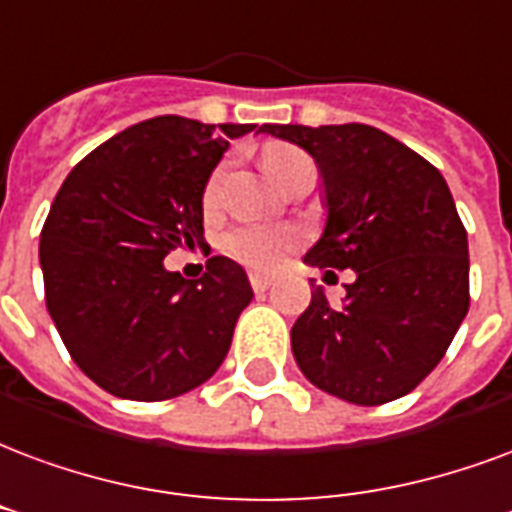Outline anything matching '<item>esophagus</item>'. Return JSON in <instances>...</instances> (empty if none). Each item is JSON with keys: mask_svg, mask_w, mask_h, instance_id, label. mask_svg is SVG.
<instances>
[{"mask_svg": "<svg viewBox=\"0 0 512 512\" xmlns=\"http://www.w3.org/2000/svg\"><path fill=\"white\" fill-rule=\"evenodd\" d=\"M271 282H274V279L266 274H249V285H252V290H255V293H263V290H268V287H271Z\"/></svg>", "mask_w": 512, "mask_h": 512, "instance_id": "34e87169", "label": "esophagus"}]
</instances>
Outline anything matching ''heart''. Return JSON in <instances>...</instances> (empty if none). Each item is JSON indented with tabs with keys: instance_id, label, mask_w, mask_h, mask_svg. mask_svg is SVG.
<instances>
[{
	"instance_id": "1",
	"label": "heart",
	"mask_w": 512,
	"mask_h": 512,
	"mask_svg": "<svg viewBox=\"0 0 512 512\" xmlns=\"http://www.w3.org/2000/svg\"><path fill=\"white\" fill-rule=\"evenodd\" d=\"M304 162H309L304 151L285 146V143H271L263 151V165H266L268 176L276 184H285L290 179V173L295 168H301ZM222 181H225V165H219L211 179L206 181L203 189V206L211 211L217 208L219 192H222ZM301 244V233L293 227H266V225H244L230 230L222 238V252L227 257H233L241 266L252 268V271H274L290 249Z\"/></svg>"
}]
</instances>
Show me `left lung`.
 I'll list each match as a JSON object with an SVG mask.
<instances>
[{
	"instance_id": "1",
	"label": "left lung",
	"mask_w": 512,
	"mask_h": 512,
	"mask_svg": "<svg viewBox=\"0 0 512 512\" xmlns=\"http://www.w3.org/2000/svg\"><path fill=\"white\" fill-rule=\"evenodd\" d=\"M263 132L309 151L323 173L328 219L306 263L355 271L342 304L314 287L295 320L301 372L363 407L415 391L469 309L467 230L442 173L369 124H266Z\"/></svg>"
}]
</instances>
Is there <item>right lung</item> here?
Listing matches in <instances>:
<instances>
[{"instance_id":"obj_1","label":"right lung","mask_w":512,"mask_h":512,"mask_svg":"<svg viewBox=\"0 0 512 512\" xmlns=\"http://www.w3.org/2000/svg\"><path fill=\"white\" fill-rule=\"evenodd\" d=\"M255 127L140 121L86 154L56 192L40 233L45 306L70 358L102 391L165 401L225 361L252 301L244 268L208 257L206 274L187 282L162 260L203 244L208 176L230 140Z\"/></svg>"}]
</instances>
